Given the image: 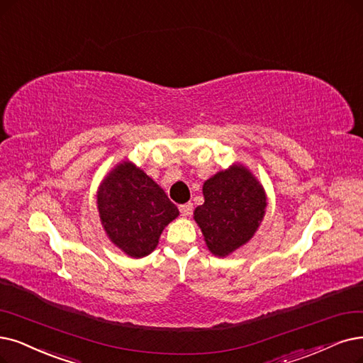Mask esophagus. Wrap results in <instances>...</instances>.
Here are the masks:
<instances>
[{
	"mask_svg": "<svg viewBox=\"0 0 363 363\" xmlns=\"http://www.w3.org/2000/svg\"><path fill=\"white\" fill-rule=\"evenodd\" d=\"M179 208H180V213H182V216H183V217H189V216L192 214L194 204H192V202H186V204L180 206Z\"/></svg>",
	"mask_w": 363,
	"mask_h": 363,
	"instance_id": "obj_1",
	"label": "esophagus"
}]
</instances>
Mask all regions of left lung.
<instances>
[{
	"label": "left lung",
	"mask_w": 363,
	"mask_h": 363,
	"mask_svg": "<svg viewBox=\"0 0 363 363\" xmlns=\"http://www.w3.org/2000/svg\"><path fill=\"white\" fill-rule=\"evenodd\" d=\"M204 204L195 208L207 249L226 257L247 244L267 211V194L253 172L240 162L217 171L202 186Z\"/></svg>",
	"instance_id": "1"
}]
</instances>
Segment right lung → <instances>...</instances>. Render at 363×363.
<instances>
[{
    "instance_id": "right-lung-1",
    "label": "right lung",
    "mask_w": 363,
    "mask_h": 363,
    "mask_svg": "<svg viewBox=\"0 0 363 363\" xmlns=\"http://www.w3.org/2000/svg\"><path fill=\"white\" fill-rule=\"evenodd\" d=\"M96 208L108 240L134 259L150 255L180 214L162 187L131 161L119 162L99 183Z\"/></svg>"
}]
</instances>
